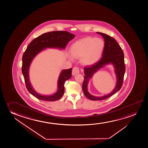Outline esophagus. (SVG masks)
<instances>
[{
	"label": "esophagus",
	"instance_id": "obj_1",
	"mask_svg": "<svg viewBox=\"0 0 148 148\" xmlns=\"http://www.w3.org/2000/svg\"><path fill=\"white\" fill-rule=\"evenodd\" d=\"M80 72V70H79V68L77 67H75L73 68V70H72V75H75L77 74H78Z\"/></svg>",
	"mask_w": 148,
	"mask_h": 148
}]
</instances>
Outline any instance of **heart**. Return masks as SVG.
I'll return each instance as SVG.
<instances>
[{"instance_id":"heart-1","label":"heart","mask_w":148,"mask_h":148,"mask_svg":"<svg viewBox=\"0 0 148 148\" xmlns=\"http://www.w3.org/2000/svg\"><path fill=\"white\" fill-rule=\"evenodd\" d=\"M104 47L101 38L86 37L73 44L71 53L74 58H81V63L84 65H91L97 61ZM73 60L72 56L70 57Z\"/></svg>"}]
</instances>
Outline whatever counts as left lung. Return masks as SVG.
Instances as JSON below:
<instances>
[{"instance_id":"left-lung-1","label":"left lung","mask_w":148,"mask_h":148,"mask_svg":"<svg viewBox=\"0 0 148 148\" xmlns=\"http://www.w3.org/2000/svg\"><path fill=\"white\" fill-rule=\"evenodd\" d=\"M101 35L104 40V47L102 54L101 58L98 61L92 65L85 67L84 77L82 84V89L85 95L91 100H102L106 99L115 94L121 88L123 84V77L125 71L124 54L121 47H120L115 39L108 35L103 33L97 32ZM112 63L115 69L117 75V84L115 88L108 95L101 97H96L90 95L87 90V85L88 80L92 77L94 73L104 65Z\"/></svg>"}]
</instances>
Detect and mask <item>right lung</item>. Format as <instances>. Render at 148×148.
Masks as SVG:
<instances>
[{
    "label": "right lung",
    "instance_id": "1",
    "mask_svg": "<svg viewBox=\"0 0 148 148\" xmlns=\"http://www.w3.org/2000/svg\"><path fill=\"white\" fill-rule=\"evenodd\" d=\"M74 37V35L66 31H53L43 34L29 43L23 56L22 73L27 89L33 96L40 100L54 101L59 100L63 95L65 82L71 78L72 69L70 68L61 71L58 79V90L55 93L51 95H42L38 93L31 85L29 79V68L35 56L45 48L64 49Z\"/></svg>",
    "mask_w": 148,
    "mask_h": 148
}]
</instances>
